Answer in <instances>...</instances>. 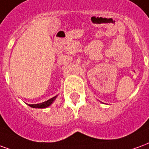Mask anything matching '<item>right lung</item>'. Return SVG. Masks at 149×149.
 <instances>
[{
  "label": "right lung",
  "instance_id": "1",
  "mask_svg": "<svg viewBox=\"0 0 149 149\" xmlns=\"http://www.w3.org/2000/svg\"><path fill=\"white\" fill-rule=\"evenodd\" d=\"M57 96H55V97L50 98L49 100H47L46 102H43L42 103H39V104H34V105H29V106H31L32 108H40V109H43V108H47L49 106L52 105V103L54 102Z\"/></svg>",
  "mask_w": 149,
  "mask_h": 149
}]
</instances>
